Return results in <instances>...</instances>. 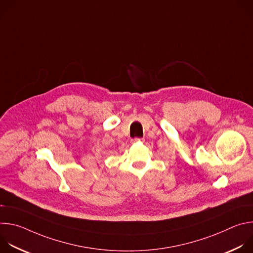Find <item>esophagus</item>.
<instances>
[{
    "label": "esophagus",
    "instance_id": "1",
    "mask_svg": "<svg viewBox=\"0 0 253 253\" xmlns=\"http://www.w3.org/2000/svg\"><path fill=\"white\" fill-rule=\"evenodd\" d=\"M144 138H134L131 140L132 143H139V142H143Z\"/></svg>",
    "mask_w": 253,
    "mask_h": 253
}]
</instances>
